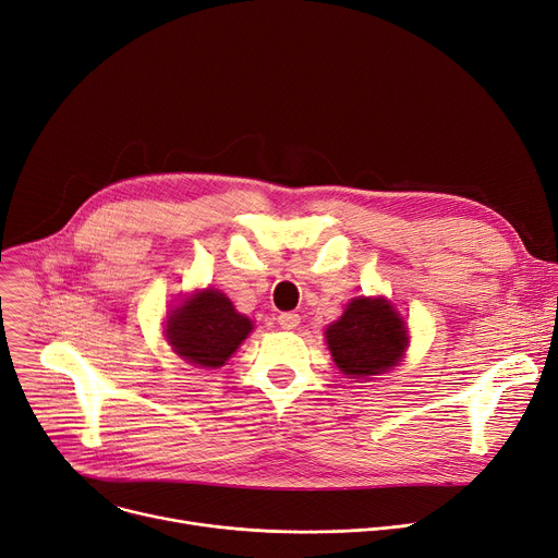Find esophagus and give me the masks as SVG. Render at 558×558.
Returning a JSON list of instances; mask_svg holds the SVG:
<instances>
[{
    "instance_id": "34e87169",
    "label": "esophagus",
    "mask_w": 558,
    "mask_h": 558,
    "mask_svg": "<svg viewBox=\"0 0 558 558\" xmlns=\"http://www.w3.org/2000/svg\"><path fill=\"white\" fill-rule=\"evenodd\" d=\"M299 324H301V316H299L296 312H282V314L278 316V326H280L282 330H296Z\"/></svg>"
}]
</instances>
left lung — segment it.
Segmentation results:
<instances>
[{
	"instance_id": "left-lung-1",
	"label": "left lung",
	"mask_w": 558,
	"mask_h": 558,
	"mask_svg": "<svg viewBox=\"0 0 558 558\" xmlns=\"http://www.w3.org/2000/svg\"><path fill=\"white\" fill-rule=\"evenodd\" d=\"M337 368L345 377H373L398 366L409 345L402 316L383 296L353 299L326 328Z\"/></svg>"
}]
</instances>
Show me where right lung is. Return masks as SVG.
I'll return each mask as SVG.
<instances>
[{
	"instance_id": "1",
	"label": "right lung",
	"mask_w": 558,
	"mask_h": 558,
	"mask_svg": "<svg viewBox=\"0 0 558 558\" xmlns=\"http://www.w3.org/2000/svg\"><path fill=\"white\" fill-rule=\"evenodd\" d=\"M253 330V320L234 310L219 289L194 291L167 316L171 350L198 368H219Z\"/></svg>"
}]
</instances>
